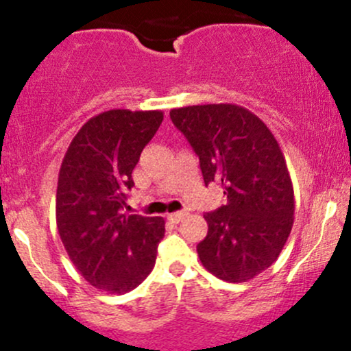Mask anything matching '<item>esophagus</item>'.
<instances>
[{"instance_id": "obj_1", "label": "esophagus", "mask_w": 351, "mask_h": 351, "mask_svg": "<svg viewBox=\"0 0 351 351\" xmlns=\"http://www.w3.org/2000/svg\"><path fill=\"white\" fill-rule=\"evenodd\" d=\"M183 218H184L183 211H175V213H169V215H168V219H169V221H171V223H180Z\"/></svg>"}]
</instances>
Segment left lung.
Here are the masks:
<instances>
[{"instance_id": "1", "label": "left lung", "mask_w": 351, "mask_h": 351, "mask_svg": "<svg viewBox=\"0 0 351 351\" xmlns=\"http://www.w3.org/2000/svg\"><path fill=\"white\" fill-rule=\"evenodd\" d=\"M173 125L199 158L205 184L221 183L228 202L205 213L199 260L219 280L241 283L271 267L293 226L287 161L268 126L232 103L175 108Z\"/></svg>"}]
</instances>
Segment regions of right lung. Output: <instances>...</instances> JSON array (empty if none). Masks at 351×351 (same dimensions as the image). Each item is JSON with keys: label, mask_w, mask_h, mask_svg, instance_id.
Returning a JSON list of instances; mask_svg holds the SVG:
<instances>
[{"label": "right lung", "mask_w": 351, "mask_h": 351, "mask_svg": "<svg viewBox=\"0 0 351 351\" xmlns=\"http://www.w3.org/2000/svg\"><path fill=\"white\" fill-rule=\"evenodd\" d=\"M163 111L110 110L90 118L68 146L58 175L56 226L88 283L128 293L149 275L165 237L161 217L126 215V191Z\"/></svg>", "instance_id": "add662e5"}]
</instances>
